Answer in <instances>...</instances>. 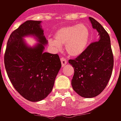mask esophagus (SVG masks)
Here are the masks:
<instances>
[{
  "instance_id": "34e87169",
  "label": "esophagus",
  "mask_w": 121,
  "mask_h": 121,
  "mask_svg": "<svg viewBox=\"0 0 121 121\" xmlns=\"http://www.w3.org/2000/svg\"><path fill=\"white\" fill-rule=\"evenodd\" d=\"M60 60H61V65H62V67H64V66L67 63V61L64 58H61Z\"/></svg>"
}]
</instances>
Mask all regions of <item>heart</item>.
Returning a JSON list of instances; mask_svg holds the SVG:
<instances>
[{
    "instance_id": "heart-1",
    "label": "heart",
    "mask_w": 121,
    "mask_h": 121,
    "mask_svg": "<svg viewBox=\"0 0 121 121\" xmlns=\"http://www.w3.org/2000/svg\"><path fill=\"white\" fill-rule=\"evenodd\" d=\"M89 37V30L86 25H70L60 28L55 33V39L48 40V43L56 51L61 50V45H65L69 55L78 56L86 50Z\"/></svg>"
}]
</instances>
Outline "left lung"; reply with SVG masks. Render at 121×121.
Here are the masks:
<instances>
[{
    "label": "left lung",
    "instance_id": "1",
    "mask_svg": "<svg viewBox=\"0 0 121 121\" xmlns=\"http://www.w3.org/2000/svg\"><path fill=\"white\" fill-rule=\"evenodd\" d=\"M89 19L93 28L99 33V39L90 44L76 59L69 61L74 70L72 87L84 98L95 97L105 89L113 67L109 34L96 20L92 17Z\"/></svg>",
    "mask_w": 121,
    "mask_h": 121
}]
</instances>
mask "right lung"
<instances>
[{"instance_id": "1", "label": "right lung", "mask_w": 121, "mask_h": 121, "mask_svg": "<svg viewBox=\"0 0 121 121\" xmlns=\"http://www.w3.org/2000/svg\"><path fill=\"white\" fill-rule=\"evenodd\" d=\"M42 21H26L9 36L4 65L8 76L17 92L31 102L45 99L52 91L56 77L61 67L58 54L45 52L48 41ZM34 37L38 43L30 46L24 38Z\"/></svg>"}]
</instances>
